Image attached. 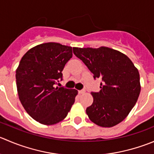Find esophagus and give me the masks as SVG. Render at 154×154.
<instances>
[{
  "instance_id": "esophagus-1",
  "label": "esophagus",
  "mask_w": 154,
  "mask_h": 154,
  "mask_svg": "<svg viewBox=\"0 0 154 154\" xmlns=\"http://www.w3.org/2000/svg\"><path fill=\"white\" fill-rule=\"evenodd\" d=\"M85 92H86V91H85L84 89H83V90H79L78 91L79 94H83V93H85Z\"/></svg>"
}]
</instances>
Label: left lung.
<instances>
[{"instance_id":"1","label":"left lung","mask_w":154,"mask_h":154,"mask_svg":"<svg viewBox=\"0 0 154 154\" xmlns=\"http://www.w3.org/2000/svg\"><path fill=\"white\" fill-rule=\"evenodd\" d=\"M94 78H101L98 92H91L92 105L86 108L89 120L101 127H113L126 119L140 92L138 70L126 55L106 47L73 48Z\"/></svg>"}]
</instances>
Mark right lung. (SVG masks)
Here are the masks:
<instances>
[{
	"label": "right lung",
	"mask_w": 154,
	"mask_h": 154,
	"mask_svg": "<svg viewBox=\"0 0 154 154\" xmlns=\"http://www.w3.org/2000/svg\"><path fill=\"white\" fill-rule=\"evenodd\" d=\"M72 56L71 47L49 42L30 49L19 62L16 71L19 98L27 113L41 124L62 121L74 104L78 91L54 86Z\"/></svg>",
	"instance_id": "obj_1"
}]
</instances>
